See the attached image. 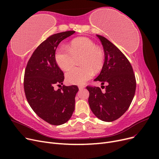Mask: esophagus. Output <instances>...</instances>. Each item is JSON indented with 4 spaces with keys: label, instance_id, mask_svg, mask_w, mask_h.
Segmentation results:
<instances>
[{
    "label": "esophagus",
    "instance_id": "34e87169",
    "mask_svg": "<svg viewBox=\"0 0 159 159\" xmlns=\"http://www.w3.org/2000/svg\"><path fill=\"white\" fill-rule=\"evenodd\" d=\"M78 88H79L80 90H81V89H83L85 88V86H84V85H79L78 86Z\"/></svg>",
    "mask_w": 159,
    "mask_h": 159
}]
</instances>
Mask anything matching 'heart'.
I'll use <instances>...</instances> for the list:
<instances>
[{"label": "heart", "instance_id": "obj_1", "mask_svg": "<svg viewBox=\"0 0 159 159\" xmlns=\"http://www.w3.org/2000/svg\"><path fill=\"white\" fill-rule=\"evenodd\" d=\"M80 57V64L83 66L72 69L66 74V80L70 84H85L92 78L94 71L98 72L103 66V51L85 37L75 38L68 47H59L56 52L55 59L60 68L66 71L73 66L75 58Z\"/></svg>", "mask_w": 159, "mask_h": 159}]
</instances>
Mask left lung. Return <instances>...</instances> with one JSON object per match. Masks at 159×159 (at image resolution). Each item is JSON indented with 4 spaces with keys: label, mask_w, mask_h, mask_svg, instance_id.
I'll return each instance as SVG.
<instances>
[{
    "label": "left lung",
    "mask_w": 159,
    "mask_h": 159,
    "mask_svg": "<svg viewBox=\"0 0 159 159\" xmlns=\"http://www.w3.org/2000/svg\"><path fill=\"white\" fill-rule=\"evenodd\" d=\"M97 36L103 48L105 61L99 75L94 80L107 86L105 93L98 87L88 86V102L91 110L98 119L111 122L129 109L135 93L136 80L125 56L107 38Z\"/></svg>",
    "instance_id": "8db88e82"
}]
</instances>
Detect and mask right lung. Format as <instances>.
Listing matches in <instances>:
<instances>
[{
  "label": "right lung",
  "instance_id": "add662e5",
  "mask_svg": "<svg viewBox=\"0 0 159 159\" xmlns=\"http://www.w3.org/2000/svg\"><path fill=\"white\" fill-rule=\"evenodd\" d=\"M75 31L55 34L38 46L28 60L25 73L24 89L30 106L38 117L53 125H60L71 118L75 109L76 85L55 90L63 84L64 75L57 66L55 53L57 46Z\"/></svg>",
  "mask_w": 159,
  "mask_h": 159
}]
</instances>
